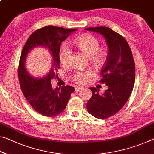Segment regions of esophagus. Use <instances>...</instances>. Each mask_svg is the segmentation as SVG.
Returning <instances> with one entry per match:
<instances>
[{
	"instance_id": "1",
	"label": "esophagus",
	"mask_w": 154,
	"mask_h": 154,
	"mask_svg": "<svg viewBox=\"0 0 154 154\" xmlns=\"http://www.w3.org/2000/svg\"><path fill=\"white\" fill-rule=\"evenodd\" d=\"M82 88L80 86H76L75 88V90L76 92H79V91H80V90H82Z\"/></svg>"
}]
</instances>
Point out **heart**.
I'll return each instance as SVG.
<instances>
[{"label":"heart","mask_w":154,"mask_h":154,"mask_svg":"<svg viewBox=\"0 0 154 154\" xmlns=\"http://www.w3.org/2000/svg\"><path fill=\"white\" fill-rule=\"evenodd\" d=\"M74 43L78 49L88 57L92 64L96 66H101L104 64L106 58V51L99 48V41L94 36L90 34H85L77 38ZM70 53L71 52L68 46L63 45L61 47L59 59L62 65H68ZM90 75L91 72L89 70L75 72L72 76V80L79 84H84L86 82L88 77Z\"/></svg>","instance_id":"1"}]
</instances>
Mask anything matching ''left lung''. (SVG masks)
<instances>
[{
	"mask_svg": "<svg viewBox=\"0 0 154 154\" xmlns=\"http://www.w3.org/2000/svg\"><path fill=\"white\" fill-rule=\"evenodd\" d=\"M85 29L103 35L108 45V56L99 81L108 89L100 94L98 88H90L92 96L86 103L91 115L105 119L121 110L130 98L135 82V63L130 46L120 34L106 26Z\"/></svg>",
	"mask_w": 154,
	"mask_h": 154,
	"instance_id": "8db88e82",
	"label": "left lung"
}]
</instances>
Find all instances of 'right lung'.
<instances>
[{"label": "right lung", "instance_id": "right-lung-1", "mask_svg": "<svg viewBox=\"0 0 154 154\" xmlns=\"http://www.w3.org/2000/svg\"><path fill=\"white\" fill-rule=\"evenodd\" d=\"M76 29H67L49 25L39 29L29 36L22 51L18 66V79L20 88L25 99L35 110L41 115L55 116L66 109L74 87L63 86L52 88L51 79L58 78L60 69L59 53L62 42ZM38 45L47 48L52 55V65L50 72L45 78L31 76L24 67L28 53L31 48Z\"/></svg>", "mask_w": 154, "mask_h": 154}]
</instances>
